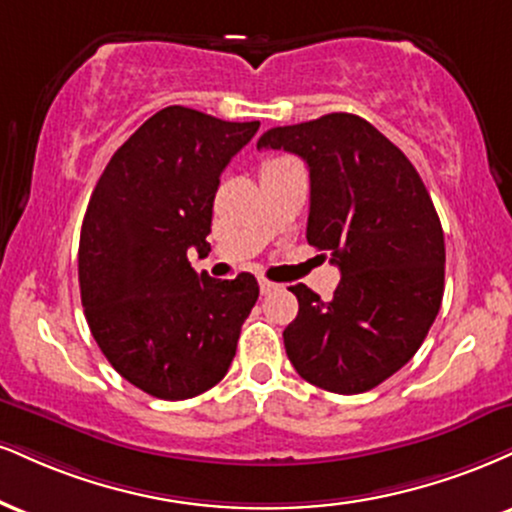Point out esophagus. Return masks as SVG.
<instances>
[{"mask_svg": "<svg viewBox=\"0 0 512 512\" xmlns=\"http://www.w3.org/2000/svg\"><path fill=\"white\" fill-rule=\"evenodd\" d=\"M276 283H272L269 279H260V291H262V295H267V293H272V291H276Z\"/></svg>", "mask_w": 512, "mask_h": 512, "instance_id": "obj_1", "label": "esophagus"}]
</instances>
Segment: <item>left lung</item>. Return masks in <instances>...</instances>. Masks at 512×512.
I'll return each instance as SVG.
<instances>
[{"label": "left lung", "mask_w": 512, "mask_h": 512, "mask_svg": "<svg viewBox=\"0 0 512 512\" xmlns=\"http://www.w3.org/2000/svg\"><path fill=\"white\" fill-rule=\"evenodd\" d=\"M260 150L310 169L307 243L341 269L334 298L298 283V317L283 331L295 372L353 396L396 374L439 315L446 245L432 197L410 159L355 114L272 128Z\"/></svg>", "instance_id": "obj_1"}]
</instances>
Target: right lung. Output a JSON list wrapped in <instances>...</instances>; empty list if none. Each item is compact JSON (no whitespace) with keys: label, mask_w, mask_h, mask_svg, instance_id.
I'll use <instances>...</instances> for the list:
<instances>
[{"label":"right lung","mask_w":512,"mask_h":512,"mask_svg":"<svg viewBox=\"0 0 512 512\" xmlns=\"http://www.w3.org/2000/svg\"><path fill=\"white\" fill-rule=\"evenodd\" d=\"M260 121L188 107L150 116L104 166L85 212L78 281L85 319L116 372L162 400H186L229 372L260 286L197 274L219 176Z\"/></svg>","instance_id":"add662e5"}]
</instances>
